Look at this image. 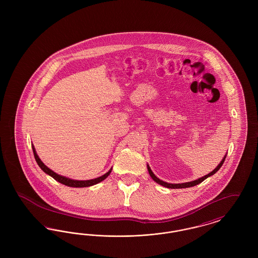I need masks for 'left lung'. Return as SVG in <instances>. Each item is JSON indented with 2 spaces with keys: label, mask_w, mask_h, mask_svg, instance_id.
<instances>
[{
  "label": "left lung",
  "mask_w": 258,
  "mask_h": 258,
  "mask_svg": "<svg viewBox=\"0 0 258 258\" xmlns=\"http://www.w3.org/2000/svg\"><path fill=\"white\" fill-rule=\"evenodd\" d=\"M225 158H226V155L224 156V158L222 159L221 162H220V164L213 170V171L211 172V173H209L207 175H205V176H203V177H201V178H199V179H197V180H195V181H191V182H187V183H182V184H169V183H166V182H163V181H161L160 180L153 172L151 170V168H150V166L147 164L148 167V171H149V174H150V176L152 177V179L156 182V183H158V184H161V185H163V186H165V187H168V188H184V187H190V186H194V185H197V184H200L201 182H203L205 179H207L208 177L210 176H212V175H214L216 172H218V170L220 169L221 167V165L223 164V162H224V160H225Z\"/></svg>",
  "instance_id": "1"
}]
</instances>
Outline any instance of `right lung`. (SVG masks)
Instances as JSON below:
<instances>
[{
	"instance_id": "1",
	"label": "right lung",
	"mask_w": 258,
	"mask_h": 258,
	"mask_svg": "<svg viewBox=\"0 0 258 258\" xmlns=\"http://www.w3.org/2000/svg\"><path fill=\"white\" fill-rule=\"evenodd\" d=\"M33 148V152H34V156H35V159L37 160V164L38 166L41 168V170H43V172H45L46 174H48L49 176H51L53 179H55L56 181H58L59 183L64 184V185H68V186H72V187H86V186H91V185H94V184H98L99 182L103 181L104 179H106L108 177V175L110 174V170L108 172H106L104 175L96 178V179H92V180H87V181H78V180H73V179H70V178H67V177H63L61 176L57 173H55L54 171H52L50 168H48L41 160L38 158L37 156V152L35 150L34 145H32Z\"/></svg>"
}]
</instances>
